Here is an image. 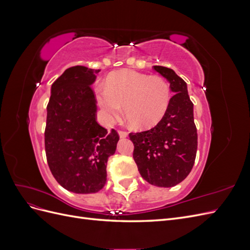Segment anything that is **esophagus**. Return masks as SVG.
I'll use <instances>...</instances> for the list:
<instances>
[{"mask_svg": "<svg viewBox=\"0 0 250 250\" xmlns=\"http://www.w3.org/2000/svg\"><path fill=\"white\" fill-rule=\"evenodd\" d=\"M118 133H119V135H120V138H121V139H125V138H127V137H128V133H127L126 131L119 130V131H118Z\"/></svg>", "mask_w": 250, "mask_h": 250, "instance_id": "esophagus-1", "label": "esophagus"}]
</instances>
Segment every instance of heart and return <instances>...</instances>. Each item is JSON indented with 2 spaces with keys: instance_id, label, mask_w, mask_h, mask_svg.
<instances>
[{
  "instance_id": "heart-1",
  "label": "heart",
  "mask_w": 250,
  "mask_h": 250,
  "mask_svg": "<svg viewBox=\"0 0 250 250\" xmlns=\"http://www.w3.org/2000/svg\"><path fill=\"white\" fill-rule=\"evenodd\" d=\"M96 98L108 119H119L123 106L126 118L135 128L148 129L167 112L171 88L161 76L121 70L109 75L105 87H97Z\"/></svg>"
}]
</instances>
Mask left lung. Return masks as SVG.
<instances>
[{"mask_svg":"<svg viewBox=\"0 0 250 250\" xmlns=\"http://www.w3.org/2000/svg\"><path fill=\"white\" fill-rule=\"evenodd\" d=\"M153 69L170 83L174 93L164 118L151 129L130 133L134 145L133 160L141 176L150 185L171 188L190 174L197 152V129L193 103L184 79L172 69Z\"/></svg>","mask_w":250,"mask_h":250,"instance_id":"1","label":"left lung"}]
</instances>
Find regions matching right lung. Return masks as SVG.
I'll list each match as a JSON object with an SVG mask.
<instances>
[{"label":"right lung","mask_w":250,"mask_h":250,"mask_svg":"<svg viewBox=\"0 0 250 250\" xmlns=\"http://www.w3.org/2000/svg\"><path fill=\"white\" fill-rule=\"evenodd\" d=\"M100 70L76 65L66 69L51 86L44 148L57 183L76 194L100 191L106 183L108 157L115 154L119 134L96 121L92 89Z\"/></svg>","instance_id":"obj_1"}]
</instances>
